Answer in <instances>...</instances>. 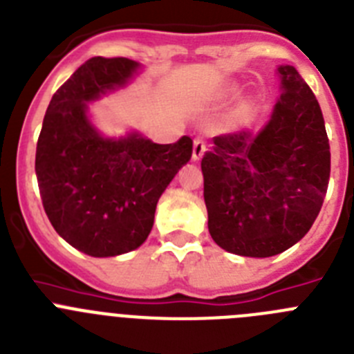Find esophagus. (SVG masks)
<instances>
[{"mask_svg":"<svg viewBox=\"0 0 354 354\" xmlns=\"http://www.w3.org/2000/svg\"><path fill=\"white\" fill-rule=\"evenodd\" d=\"M205 150H207V143L202 138H195V142H193V159L198 161V159L204 156Z\"/></svg>","mask_w":354,"mask_h":354,"instance_id":"1","label":"esophagus"}]
</instances>
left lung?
Wrapping results in <instances>:
<instances>
[{"label":"left lung","mask_w":354,"mask_h":354,"mask_svg":"<svg viewBox=\"0 0 354 354\" xmlns=\"http://www.w3.org/2000/svg\"><path fill=\"white\" fill-rule=\"evenodd\" d=\"M282 95L253 136H216L202 159L209 234L243 257H273L296 245L317 218L330 180L321 106L292 65L278 68Z\"/></svg>","instance_id":"left-lung-1"}]
</instances>
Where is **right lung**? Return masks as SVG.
<instances>
[{
    "mask_svg": "<svg viewBox=\"0 0 354 354\" xmlns=\"http://www.w3.org/2000/svg\"><path fill=\"white\" fill-rule=\"evenodd\" d=\"M138 64L93 56L56 90L37 142L35 171L44 211L80 252L115 257L152 230L159 196L192 159L193 140L158 145L138 134L106 140L86 118V102L122 86Z\"/></svg>",
    "mask_w": 354,
    "mask_h": 354,
    "instance_id": "1",
    "label": "right lung"
}]
</instances>
